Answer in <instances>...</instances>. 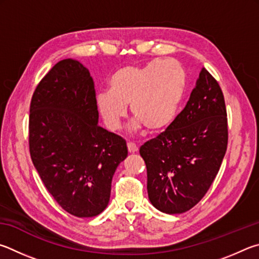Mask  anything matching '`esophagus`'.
I'll list each match as a JSON object with an SVG mask.
<instances>
[{
    "label": "esophagus",
    "mask_w": 259,
    "mask_h": 259,
    "mask_svg": "<svg viewBox=\"0 0 259 259\" xmlns=\"http://www.w3.org/2000/svg\"><path fill=\"white\" fill-rule=\"evenodd\" d=\"M127 149H128V152L130 153H135V152L139 151V148H138L137 144H134L132 142L127 143Z\"/></svg>",
    "instance_id": "obj_1"
}]
</instances>
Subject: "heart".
<instances>
[{
	"instance_id": "1",
	"label": "heart",
	"mask_w": 259,
	"mask_h": 259,
	"mask_svg": "<svg viewBox=\"0 0 259 259\" xmlns=\"http://www.w3.org/2000/svg\"><path fill=\"white\" fill-rule=\"evenodd\" d=\"M108 84L109 91L95 98V107L107 128H119L131 106V112L137 118L133 130L143 125L157 133L166 130L178 115L187 76L179 61L164 59L118 68L109 77Z\"/></svg>"
}]
</instances>
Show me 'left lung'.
Segmentation results:
<instances>
[{"instance_id": "obj_1", "label": "left lung", "mask_w": 259, "mask_h": 259, "mask_svg": "<svg viewBox=\"0 0 259 259\" xmlns=\"http://www.w3.org/2000/svg\"><path fill=\"white\" fill-rule=\"evenodd\" d=\"M228 148V117L217 80L202 68L187 106L165 132L140 148L149 200L166 214H182L201 200Z\"/></svg>"}]
</instances>
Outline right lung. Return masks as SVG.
<instances>
[{
	"label": "right lung",
	"instance_id": "1",
	"mask_svg": "<svg viewBox=\"0 0 259 259\" xmlns=\"http://www.w3.org/2000/svg\"><path fill=\"white\" fill-rule=\"evenodd\" d=\"M29 111L30 157L45 188L69 214L99 215L128 151L124 139L98 125L88 68L74 59L59 61L39 81Z\"/></svg>",
	"mask_w": 259,
	"mask_h": 259
}]
</instances>
